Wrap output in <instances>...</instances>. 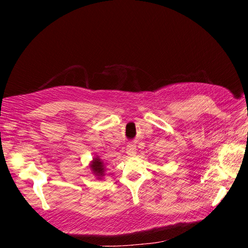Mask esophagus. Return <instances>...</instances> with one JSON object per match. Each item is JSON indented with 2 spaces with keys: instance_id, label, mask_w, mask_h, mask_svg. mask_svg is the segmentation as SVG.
Listing matches in <instances>:
<instances>
[{
  "instance_id": "obj_1",
  "label": "esophagus",
  "mask_w": 248,
  "mask_h": 248,
  "mask_svg": "<svg viewBox=\"0 0 248 248\" xmlns=\"http://www.w3.org/2000/svg\"><path fill=\"white\" fill-rule=\"evenodd\" d=\"M126 153L128 156L132 157V156H136L137 154V147L134 145H129L127 146V149H126Z\"/></svg>"
}]
</instances>
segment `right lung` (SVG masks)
I'll list each match as a JSON object with an SVG mask.
<instances>
[{
	"instance_id": "obj_1",
	"label": "right lung",
	"mask_w": 248,
	"mask_h": 248,
	"mask_svg": "<svg viewBox=\"0 0 248 248\" xmlns=\"http://www.w3.org/2000/svg\"><path fill=\"white\" fill-rule=\"evenodd\" d=\"M90 168H91L94 174L98 177V179H101V177L104 176V164L98 157L93 159L91 164H90Z\"/></svg>"
}]
</instances>
